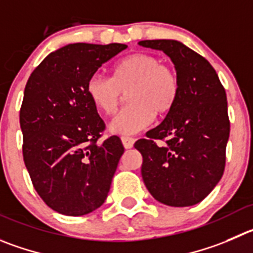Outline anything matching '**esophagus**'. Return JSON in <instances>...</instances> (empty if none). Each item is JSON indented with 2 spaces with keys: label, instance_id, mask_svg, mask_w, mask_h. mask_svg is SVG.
<instances>
[{
  "label": "esophagus",
  "instance_id": "esophagus-1",
  "mask_svg": "<svg viewBox=\"0 0 253 253\" xmlns=\"http://www.w3.org/2000/svg\"><path fill=\"white\" fill-rule=\"evenodd\" d=\"M122 143L125 149H131L135 143V139L131 138V136H122Z\"/></svg>",
  "mask_w": 253,
  "mask_h": 253
}]
</instances>
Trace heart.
<instances>
[{
	"label": "heart",
	"instance_id": "1",
	"mask_svg": "<svg viewBox=\"0 0 253 253\" xmlns=\"http://www.w3.org/2000/svg\"><path fill=\"white\" fill-rule=\"evenodd\" d=\"M86 94L98 110L113 115L128 94L130 104L110 124L112 131L133 135L148 128L154 117L169 114L179 99L181 83L172 66L149 53H133L113 66L112 77L94 74Z\"/></svg>",
	"mask_w": 253,
	"mask_h": 253
}]
</instances>
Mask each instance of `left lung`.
<instances>
[{
	"label": "left lung",
	"instance_id": "left-lung-1",
	"mask_svg": "<svg viewBox=\"0 0 253 253\" xmlns=\"http://www.w3.org/2000/svg\"><path fill=\"white\" fill-rule=\"evenodd\" d=\"M139 44L168 54L181 83L164 122L134 144L143 156L144 184L159 203L192 206L212 191L225 170L230 136L225 88L208 59L182 43L148 40Z\"/></svg>",
	"mask_w": 253,
	"mask_h": 253
}]
</instances>
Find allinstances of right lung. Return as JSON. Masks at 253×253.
<instances>
[{
    "mask_svg": "<svg viewBox=\"0 0 253 253\" xmlns=\"http://www.w3.org/2000/svg\"><path fill=\"white\" fill-rule=\"evenodd\" d=\"M126 47L64 45L48 54L26 84L23 160L41 199L62 215H86L108 196L124 146L117 135L98 141L105 124L85 88L98 68Z\"/></svg>",
    "mask_w": 253,
    "mask_h": 253,
    "instance_id": "right-lung-1",
    "label": "right lung"
}]
</instances>
